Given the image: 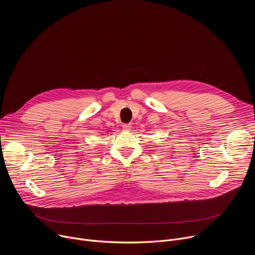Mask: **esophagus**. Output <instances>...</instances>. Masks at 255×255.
Instances as JSON below:
<instances>
[{
    "label": "esophagus",
    "mask_w": 255,
    "mask_h": 255,
    "mask_svg": "<svg viewBox=\"0 0 255 255\" xmlns=\"http://www.w3.org/2000/svg\"><path fill=\"white\" fill-rule=\"evenodd\" d=\"M132 128V125L131 124H124L123 125V129L126 130V131H130Z\"/></svg>",
    "instance_id": "34e87169"
}]
</instances>
